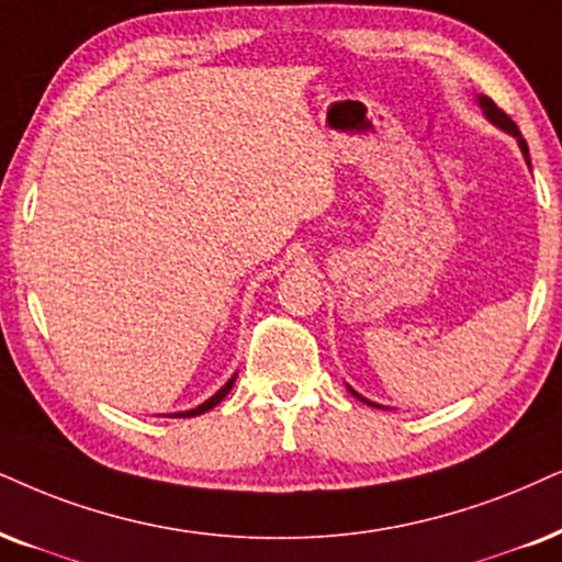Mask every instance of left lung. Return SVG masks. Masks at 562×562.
<instances>
[{"mask_svg":"<svg viewBox=\"0 0 562 562\" xmlns=\"http://www.w3.org/2000/svg\"><path fill=\"white\" fill-rule=\"evenodd\" d=\"M477 105L482 109V116L487 119L490 124L493 126H498L501 132H506V134H510V137H514L516 142H518V150H521V155H524V160H527V166L531 168V162H529V147H527V142H524V137H521V132H518V126L510 122V119L506 116V113H503L498 105H495L493 101H490L487 95H477ZM347 392H350L355 400H360L363 404H368V407H379V409H386V407H381V404H375V402H371V400H366L363 394H358L355 392V389L350 386V383H347Z\"/></svg>","mask_w":562,"mask_h":562,"instance_id":"obj_1","label":"left lung"}]
</instances>
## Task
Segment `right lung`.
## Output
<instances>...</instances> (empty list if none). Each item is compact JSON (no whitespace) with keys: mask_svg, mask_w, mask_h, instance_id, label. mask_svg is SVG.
<instances>
[{"mask_svg":"<svg viewBox=\"0 0 562 562\" xmlns=\"http://www.w3.org/2000/svg\"><path fill=\"white\" fill-rule=\"evenodd\" d=\"M236 379H238V373H233L228 381H225V386H220L215 394L210 396V400H204L202 404H199V407H194V409H187V412H173V415L170 417H196V415H204V412H210L212 407H217L220 402L225 400V396L231 394V389H233V383H236Z\"/></svg>","mask_w":562,"mask_h":562,"instance_id":"obj_1","label":"right lung"}]
</instances>
